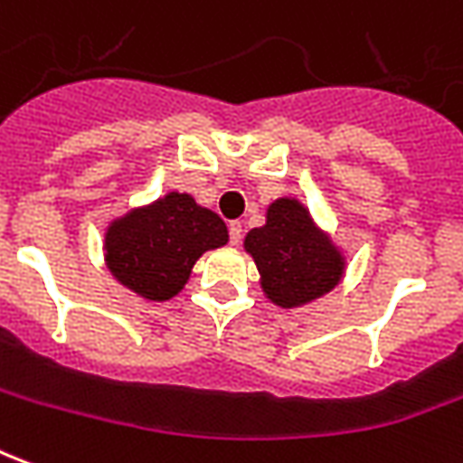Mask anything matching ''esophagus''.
<instances>
[{
    "label": "esophagus",
    "instance_id": "esophagus-1",
    "mask_svg": "<svg viewBox=\"0 0 463 463\" xmlns=\"http://www.w3.org/2000/svg\"><path fill=\"white\" fill-rule=\"evenodd\" d=\"M241 234H244L241 222H232V224H229V239H232V244H239V241H241Z\"/></svg>",
    "mask_w": 463,
    "mask_h": 463
}]
</instances>
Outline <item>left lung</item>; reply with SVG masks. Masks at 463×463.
Instances as JSON below:
<instances>
[{"instance_id": "8db88e82", "label": "left lung", "mask_w": 463, "mask_h": 463, "mask_svg": "<svg viewBox=\"0 0 463 463\" xmlns=\"http://www.w3.org/2000/svg\"><path fill=\"white\" fill-rule=\"evenodd\" d=\"M244 249L257 264L264 297L281 309H297L329 294L346 271L342 249L294 196L269 204L267 224L249 232Z\"/></svg>"}]
</instances>
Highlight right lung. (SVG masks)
<instances>
[{
	"label": "right lung",
	"instance_id": "1",
	"mask_svg": "<svg viewBox=\"0 0 463 463\" xmlns=\"http://www.w3.org/2000/svg\"><path fill=\"white\" fill-rule=\"evenodd\" d=\"M229 241L226 224L194 196L169 192L129 209L104 232V261L121 287L146 301H166L184 289L196 259Z\"/></svg>",
	"mask_w": 463,
	"mask_h": 463
}]
</instances>
